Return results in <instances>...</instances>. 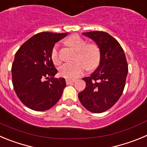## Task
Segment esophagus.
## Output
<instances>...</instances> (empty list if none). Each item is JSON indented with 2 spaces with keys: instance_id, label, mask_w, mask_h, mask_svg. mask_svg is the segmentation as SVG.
Here are the masks:
<instances>
[{
  "instance_id": "esophagus-1",
  "label": "esophagus",
  "mask_w": 147,
  "mask_h": 147,
  "mask_svg": "<svg viewBox=\"0 0 147 147\" xmlns=\"http://www.w3.org/2000/svg\"><path fill=\"white\" fill-rule=\"evenodd\" d=\"M75 82V80H70V79H66V83L67 85L70 84V83H74Z\"/></svg>"
}]
</instances>
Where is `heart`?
<instances>
[{
    "mask_svg": "<svg viewBox=\"0 0 147 147\" xmlns=\"http://www.w3.org/2000/svg\"><path fill=\"white\" fill-rule=\"evenodd\" d=\"M66 44L77 51L74 63H66L59 69V73L67 79H75L88 69H93L98 66L101 53L98 46L95 43H86V40L78 35H72L65 40ZM53 62L59 64L61 62L59 54L58 46H53L51 53Z\"/></svg>",
    "mask_w": 147,
    "mask_h": 147,
    "instance_id": "1",
    "label": "heart"
}]
</instances>
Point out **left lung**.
Segmentation results:
<instances>
[{
    "label": "left lung",
    "mask_w": 147,
    "mask_h": 147,
    "mask_svg": "<svg viewBox=\"0 0 147 147\" xmlns=\"http://www.w3.org/2000/svg\"><path fill=\"white\" fill-rule=\"evenodd\" d=\"M98 46L99 65L89 77L83 78L86 87L78 94L83 107L94 113L110 109L121 96L128 72L124 51L117 40L101 31L83 32Z\"/></svg>",
    "instance_id": "obj_1"
}]
</instances>
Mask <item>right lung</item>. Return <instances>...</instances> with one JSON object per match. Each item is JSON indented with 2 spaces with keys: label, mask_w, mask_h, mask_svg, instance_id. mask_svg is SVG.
<instances>
[{
  "label": "right lung",
  "mask_w": 147,
  "mask_h": 147,
  "mask_svg": "<svg viewBox=\"0 0 147 147\" xmlns=\"http://www.w3.org/2000/svg\"><path fill=\"white\" fill-rule=\"evenodd\" d=\"M67 34L40 32L23 43L15 54L11 67L13 88L20 101L32 110L49 109L62 95L65 79L54 78L58 71L51 53L55 43Z\"/></svg>",
  "instance_id": "add662e5"
}]
</instances>
